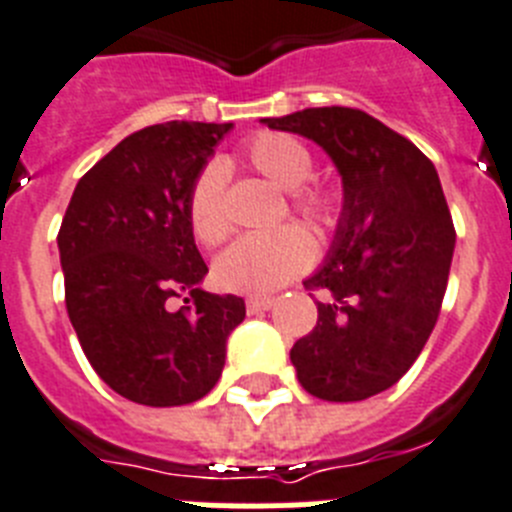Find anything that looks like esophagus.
I'll list each match as a JSON object with an SVG mask.
<instances>
[{
    "instance_id": "obj_1",
    "label": "esophagus",
    "mask_w": 512,
    "mask_h": 512,
    "mask_svg": "<svg viewBox=\"0 0 512 512\" xmlns=\"http://www.w3.org/2000/svg\"><path fill=\"white\" fill-rule=\"evenodd\" d=\"M275 304V296H250L247 299V311L257 314V311H268Z\"/></svg>"
}]
</instances>
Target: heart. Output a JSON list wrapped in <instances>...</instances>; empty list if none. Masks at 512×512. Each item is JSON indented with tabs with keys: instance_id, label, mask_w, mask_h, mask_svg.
Masks as SVG:
<instances>
[{
	"instance_id": "heart-1",
	"label": "heart",
	"mask_w": 512,
	"mask_h": 512,
	"mask_svg": "<svg viewBox=\"0 0 512 512\" xmlns=\"http://www.w3.org/2000/svg\"><path fill=\"white\" fill-rule=\"evenodd\" d=\"M244 162L275 188L291 193V206L319 226L335 221L332 193L306 185L314 175L311 151L288 133H257L244 146ZM188 224L203 247L229 237L224 208V164L211 162L195 177L188 195ZM314 260V242L299 226H281L268 234H250L231 244L216 260L213 275L224 291L265 296L304 273Z\"/></svg>"
}]
</instances>
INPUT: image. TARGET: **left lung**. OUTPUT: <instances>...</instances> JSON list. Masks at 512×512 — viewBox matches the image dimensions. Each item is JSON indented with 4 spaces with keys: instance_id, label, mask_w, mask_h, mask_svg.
Returning <instances> with one entry per match:
<instances>
[{
    "instance_id": "8db88e82",
    "label": "left lung",
    "mask_w": 512,
    "mask_h": 512,
    "mask_svg": "<svg viewBox=\"0 0 512 512\" xmlns=\"http://www.w3.org/2000/svg\"><path fill=\"white\" fill-rule=\"evenodd\" d=\"M327 151L342 211L324 265L314 330L296 340L299 384L327 402H361L397 384L422 353L443 304L456 231L441 180L412 141L355 108L262 118Z\"/></svg>"
}]
</instances>
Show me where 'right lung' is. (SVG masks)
Segmentation results:
<instances>
[{
  "mask_svg": "<svg viewBox=\"0 0 512 512\" xmlns=\"http://www.w3.org/2000/svg\"><path fill=\"white\" fill-rule=\"evenodd\" d=\"M231 123L170 121L131 133L71 195L59 231L66 311L87 361L146 407L198 402L216 386L239 296L203 291L208 268L188 195ZM182 298L190 307L171 309Z\"/></svg>",
  "mask_w": 512,
  "mask_h": 512,
  "instance_id": "1",
  "label": "right lung"
}]
</instances>
